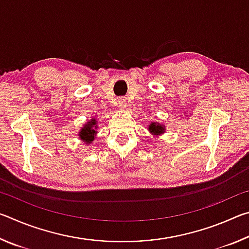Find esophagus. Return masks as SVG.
<instances>
[{"label": "esophagus", "mask_w": 249, "mask_h": 249, "mask_svg": "<svg viewBox=\"0 0 249 249\" xmlns=\"http://www.w3.org/2000/svg\"><path fill=\"white\" fill-rule=\"evenodd\" d=\"M117 104H119V107L124 108V107H125V104H126L125 99H120L119 102H117Z\"/></svg>", "instance_id": "obj_1"}]
</instances>
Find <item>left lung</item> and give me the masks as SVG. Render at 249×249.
<instances>
[{"label": "left lung", "instance_id": "8db88e82", "mask_svg": "<svg viewBox=\"0 0 249 249\" xmlns=\"http://www.w3.org/2000/svg\"><path fill=\"white\" fill-rule=\"evenodd\" d=\"M148 129L151 134L158 136V135L163 134V132H165V126L159 123H156V122H153V123L148 126Z\"/></svg>", "mask_w": 249, "mask_h": 249}]
</instances>
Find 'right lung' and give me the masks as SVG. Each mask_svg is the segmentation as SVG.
<instances>
[{
  "mask_svg": "<svg viewBox=\"0 0 249 249\" xmlns=\"http://www.w3.org/2000/svg\"><path fill=\"white\" fill-rule=\"evenodd\" d=\"M96 124H98V121L95 119H92L87 124H84L78 134L80 140H82L88 145L91 144L94 141V136L96 135V127H98Z\"/></svg>",
  "mask_w": 249,
  "mask_h": 249,
  "instance_id": "1",
  "label": "right lung"
}]
</instances>
